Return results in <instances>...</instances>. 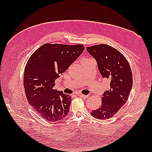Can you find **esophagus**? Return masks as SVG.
<instances>
[{
	"label": "esophagus",
	"instance_id": "obj_1",
	"mask_svg": "<svg viewBox=\"0 0 152 152\" xmlns=\"http://www.w3.org/2000/svg\"><path fill=\"white\" fill-rule=\"evenodd\" d=\"M78 96L83 99H87L88 97H89V95H82V94H78Z\"/></svg>",
	"mask_w": 152,
	"mask_h": 152
}]
</instances>
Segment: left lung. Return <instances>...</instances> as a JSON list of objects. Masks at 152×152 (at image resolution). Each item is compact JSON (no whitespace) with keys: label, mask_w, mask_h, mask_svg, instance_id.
<instances>
[{"label":"left lung","mask_w":152,"mask_h":152,"mask_svg":"<svg viewBox=\"0 0 152 152\" xmlns=\"http://www.w3.org/2000/svg\"><path fill=\"white\" fill-rule=\"evenodd\" d=\"M86 50L96 60L101 76L110 82V89L103 94L101 106L90 114L99 119H109L125 104L129 96L133 87L131 67L124 55L108 45H95Z\"/></svg>","instance_id":"1"}]
</instances>
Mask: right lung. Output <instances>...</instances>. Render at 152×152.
Here are the masks:
<instances>
[{
    "mask_svg": "<svg viewBox=\"0 0 152 152\" xmlns=\"http://www.w3.org/2000/svg\"><path fill=\"white\" fill-rule=\"evenodd\" d=\"M82 44H45L28 60L24 72V88L30 105L50 121L63 119L69 112L72 99L54 89L55 81L82 54Z\"/></svg>",
    "mask_w": 152,
    "mask_h": 152,
    "instance_id": "add662e5",
    "label": "right lung"
}]
</instances>
